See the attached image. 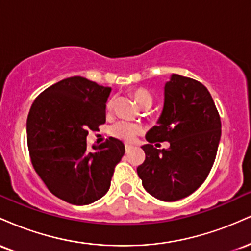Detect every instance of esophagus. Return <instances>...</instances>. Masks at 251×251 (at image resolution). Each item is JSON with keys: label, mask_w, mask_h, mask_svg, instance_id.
Masks as SVG:
<instances>
[{"label": "esophagus", "mask_w": 251, "mask_h": 251, "mask_svg": "<svg viewBox=\"0 0 251 251\" xmlns=\"http://www.w3.org/2000/svg\"><path fill=\"white\" fill-rule=\"evenodd\" d=\"M132 148H133V146H131V145H128V144H126L125 145V150H126V153H128L129 151H131L132 150Z\"/></svg>", "instance_id": "obj_1"}]
</instances>
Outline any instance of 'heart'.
Segmentation results:
<instances>
[{
    "label": "heart",
    "mask_w": 251,
    "mask_h": 251,
    "mask_svg": "<svg viewBox=\"0 0 251 251\" xmlns=\"http://www.w3.org/2000/svg\"><path fill=\"white\" fill-rule=\"evenodd\" d=\"M132 96H133L134 100L139 103L142 107L146 105H152V96L149 91L144 88H137L132 91ZM113 100H109L107 102V109H111L113 107ZM112 135L118 138V139L123 140L126 143H132L135 139L138 134L142 133V127L137 124L129 123V122H119L114 124L111 127Z\"/></svg>",
    "instance_id": "b5f03b06"
}]
</instances>
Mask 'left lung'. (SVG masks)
I'll use <instances>...</instances> for the list:
<instances>
[{"label":"left lung","mask_w":251,"mask_h":251,"mask_svg":"<svg viewBox=\"0 0 251 251\" xmlns=\"http://www.w3.org/2000/svg\"><path fill=\"white\" fill-rule=\"evenodd\" d=\"M145 160L137 168L143 186L164 201H175L195 192L208 177L221 139V118L203 83L172 74L164 86V106L145 135ZM169 141L168 150L151 144Z\"/></svg>","instance_id":"obj_1"}]
</instances>
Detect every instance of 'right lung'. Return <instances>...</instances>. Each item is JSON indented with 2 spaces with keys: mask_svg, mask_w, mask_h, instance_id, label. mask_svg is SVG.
<instances>
[{
  "mask_svg": "<svg viewBox=\"0 0 251 251\" xmlns=\"http://www.w3.org/2000/svg\"><path fill=\"white\" fill-rule=\"evenodd\" d=\"M111 87L82 76L54 83L34 100L27 119L31 164L48 190L74 205L106 195L125 145L109 137L87 150L88 128L106 122Z\"/></svg>",
  "mask_w": 251,
  "mask_h": 251,
  "instance_id": "obj_1",
  "label": "right lung"
}]
</instances>
